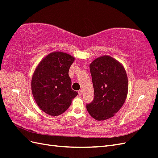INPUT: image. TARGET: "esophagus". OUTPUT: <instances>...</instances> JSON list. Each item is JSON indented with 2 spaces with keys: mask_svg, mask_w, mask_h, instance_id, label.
<instances>
[{
  "mask_svg": "<svg viewBox=\"0 0 158 158\" xmlns=\"http://www.w3.org/2000/svg\"><path fill=\"white\" fill-rule=\"evenodd\" d=\"M78 94L80 95H82V89H80V90L78 91Z\"/></svg>",
  "mask_w": 158,
  "mask_h": 158,
  "instance_id": "1",
  "label": "esophagus"
}]
</instances>
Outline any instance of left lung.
Wrapping results in <instances>:
<instances>
[{
	"instance_id": "8db88e82",
	"label": "left lung",
	"mask_w": 158,
	"mask_h": 158,
	"mask_svg": "<svg viewBox=\"0 0 158 158\" xmlns=\"http://www.w3.org/2000/svg\"><path fill=\"white\" fill-rule=\"evenodd\" d=\"M89 69L94 99L87 104V110L95 120H107L118 111L127 97L126 70L121 63L108 55L95 59L89 64Z\"/></svg>"
}]
</instances>
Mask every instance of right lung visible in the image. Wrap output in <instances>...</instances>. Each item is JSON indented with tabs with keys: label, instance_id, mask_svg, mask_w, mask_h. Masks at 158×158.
I'll use <instances>...</instances> for the list:
<instances>
[{
	"label": "right lung",
	"instance_id": "right-lung-1",
	"mask_svg": "<svg viewBox=\"0 0 158 158\" xmlns=\"http://www.w3.org/2000/svg\"><path fill=\"white\" fill-rule=\"evenodd\" d=\"M74 57L61 51L52 52L38 64L31 78V92L39 107L51 116L69 109L78 92L72 89L69 75Z\"/></svg>",
	"mask_w": 158,
	"mask_h": 158
}]
</instances>
